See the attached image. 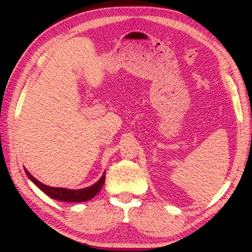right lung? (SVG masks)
Instances as JSON below:
<instances>
[{
  "mask_svg": "<svg viewBox=\"0 0 252 252\" xmlns=\"http://www.w3.org/2000/svg\"><path fill=\"white\" fill-rule=\"evenodd\" d=\"M25 172L27 177L31 179V181H33L35 186H37L44 194L49 196L53 199H58V201L63 202H86L92 199L96 194L101 190L103 187V184L105 181V173H103L102 178L94 184L91 187L82 188V189H67V188H56V187H49V186L43 185L42 182L36 180L32 174L25 168Z\"/></svg>",
  "mask_w": 252,
  "mask_h": 252,
  "instance_id": "obj_1",
  "label": "right lung"
}]
</instances>
